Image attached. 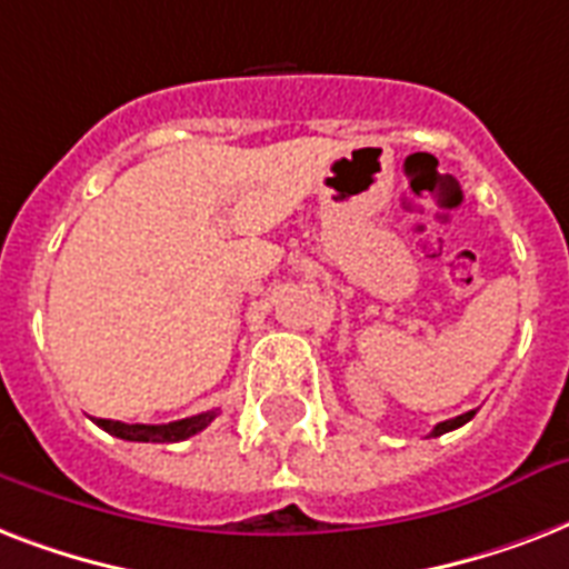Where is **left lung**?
<instances>
[{"mask_svg":"<svg viewBox=\"0 0 569 569\" xmlns=\"http://www.w3.org/2000/svg\"><path fill=\"white\" fill-rule=\"evenodd\" d=\"M472 416H476V410H469V413H463V416H455V419H446V422H440L437 428H433L431 437H440V433H446V431H455V428H460V425H467Z\"/></svg>","mask_w":569,"mask_h":569,"instance_id":"obj_1","label":"left lung"}]
</instances>
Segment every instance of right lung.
Wrapping results in <instances>:
<instances>
[{"instance_id": "obj_1", "label": "right lung", "mask_w": 569, "mask_h": 569, "mask_svg": "<svg viewBox=\"0 0 569 569\" xmlns=\"http://www.w3.org/2000/svg\"><path fill=\"white\" fill-rule=\"evenodd\" d=\"M218 410H206V413L189 416V419H180V422H168V425H127V422H114V419H93L100 425L102 431L114 433L120 440H132V442H180L194 437L197 431H203L206 425L212 422Z\"/></svg>"}]
</instances>
